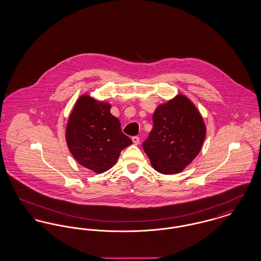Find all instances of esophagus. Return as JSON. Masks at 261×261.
<instances>
[{"label":"esophagus","mask_w":261,"mask_h":261,"mask_svg":"<svg viewBox=\"0 0 261 261\" xmlns=\"http://www.w3.org/2000/svg\"><path fill=\"white\" fill-rule=\"evenodd\" d=\"M132 141H133V143H134V144H135V145H138V144H139V142H140V137H138V136L132 137Z\"/></svg>","instance_id":"esophagus-1"}]
</instances>
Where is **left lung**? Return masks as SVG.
Returning <instances> with one entry per match:
<instances>
[{
  "label": "left lung",
  "mask_w": 261,
  "mask_h": 261,
  "mask_svg": "<svg viewBox=\"0 0 261 261\" xmlns=\"http://www.w3.org/2000/svg\"><path fill=\"white\" fill-rule=\"evenodd\" d=\"M153 127L143 149L162 174L181 172L201 149L206 129L197 108L183 95L158 107Z\"/></svg>",
  "instance_id": "obj_1"
}]
</instances>
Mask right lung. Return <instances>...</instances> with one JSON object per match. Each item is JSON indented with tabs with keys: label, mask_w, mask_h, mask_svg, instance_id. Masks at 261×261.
<instances>
[{
	"label": "right lung",
	"mask_w": 261,
	"mask_h": 261,
	"mask_svg": "<svg viewBox=\"0 0 261 261\" xmlns=\"http://www.w3.org/2000/svg\"><path fill=\"white\" fill-rule=\"evenodd\" d=\"M65 138L75 160L96 173L112 168L120 151L132 144L122 133L119 120L111 113V105L87 95L75 103Z\"/></svg>",
	"instance_id": "add662e5"
}]
</instances>
